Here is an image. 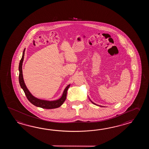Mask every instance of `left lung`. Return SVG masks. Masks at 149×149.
I'll return each instance as SVG.
<instances>
[{"instance_id":"obj_1","label":"left lung","mask_w":149,"mask_h":149,"mask_svg":"<svg viewBox=\"0 0 149 149\" xmlns=\"http://www.w3.org/2000/svg\"><path fill=\"white\" fill-rule=\"evenodd\" d=\"M89 98V97H88ZM89 100H90V101H91V102H92V103H93V104H95V105H97V106H98V107H103V106H102V105H97V104H95V103H94V102H93L92 101H91V100H90V98H89Z\"/></svg>"}]
</instances>
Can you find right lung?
Returning <instances> with one entry per match:
<instances>
[{
    "label": "right lung",
    "mask_w": 149,
    "mask_h": 149,
    "mask_svg": "<svg viewBox=\"0 0 149 149\" xmlns=\"http://www.w3.org/2000/svg\"><path fill=\"white\" fill-rule=\"evenodd\" d=\"M25 48L23 52L22 56L19 61V85L22 88L23 91L25 93L26 97L28 98L29 102L31 103L32 104L35 106L39 107V108L46 109H55V108L60 107L63 104L64 102L65 101L67 98V94L68 89L70 87V84L67 86L64 90L63 94L61 96L60 98L53 101H48L45 100H41L40 98H37L33 95L29 91L28 89L25 85V82L23 79L22 72V64L24 60V56L25 53Z\"/></svg>",
    "instance_id": "add662e5"
}]
</instances>
